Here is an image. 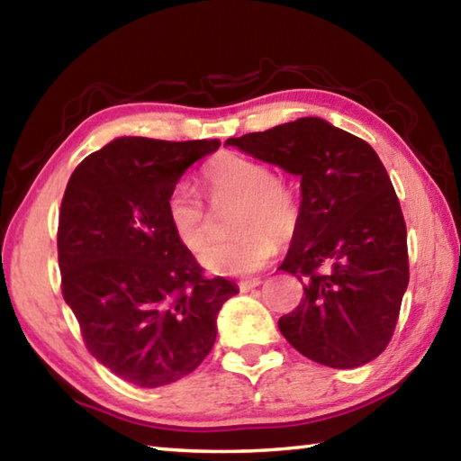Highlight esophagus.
Returning a JSON list of instances; mask_svg holds the SVG:
<instances>
[{"label":"esophagus","mask_w":461,"mask_h":461,"mask_svg":"<svg viewBox=\"0 0 461 461\" xmlns=\"http://www.w3.org/2000/svg\"><path fill=\"white\" fill-rule=\"evenodd\" d=\"M260 283H262L260 278H249V280H244V283H240V291H241V293H248V291H252V288L260 286Z\"/></svg>","instance_id":"obj_1"}]
</instances>
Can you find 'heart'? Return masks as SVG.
Instances as JSON below:
<instances>
[{
  "mask_svg": "<svg viewBox=\"0 0 461 461\" xmlns=\"http://www.w3.org/2000/svg\"><path fill=\"white\" fill-rule=\"evenodd\" d=\"M203 178L213 205L240 201L231 221L238 236L217 241L201 254L203 268L213 275H252L272 258L275 239L286 244L299 231L301 201L267 162L221 154L205 168ZM167 217L176 240L191 252H201L212 240V212L191 185L173 186L167 199Z\"/></svg>",
  "mask_w": 461,
  "mask_h": 461,
  "instance_id": "b5f03b06",
  "label": "heart"
}]
</instances>
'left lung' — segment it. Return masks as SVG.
I'll return each mask as SVG.
<instances>
[{"label":"left lung","instance_id":"obj_1","mask_svg":"<svg viewBox=\"0 0 461 461\" xmlns=\"http://www.w3.org/2000/svg\"><path fill=\"white\" fill-rule=\"evenodd\" d=\"M225 144L301 176V223L280 270L305 296L278 319L280 333L330 368L372 362L393 338L409 285L407 225L378 154L321 118Z\"/></svg>","mask_w":461,"mask_h":461}]
</instances>
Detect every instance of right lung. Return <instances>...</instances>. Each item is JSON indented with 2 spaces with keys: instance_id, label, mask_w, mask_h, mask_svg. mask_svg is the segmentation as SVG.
Listing matches in <instances>:
<instances>
[{
  "instance_id": "add662e5",
  "label": "right lung",
  "mask_w": 461,
  "mask_h": 461,
  "mask_svg": "<svg viewBox=\"0 0 461 461\" xmlns=\"http://www.w3.org/2000/svg\"><path fill=\"white\" fill-rule=\"evenodd\" d=\"M217 140L118 138L68 178L59 217L60 288L93 357L156 388L212 352L217 313L238 286L209 278L176 240L167 199Z\"/></svg>"
}]
</instances>
